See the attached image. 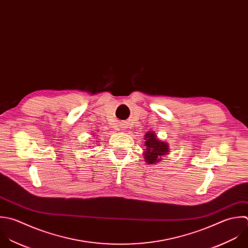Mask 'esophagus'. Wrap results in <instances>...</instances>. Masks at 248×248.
<instances>
[{"label":"esophagus","mask_w":248,"mask_h":248,"mask_svg":"<svg viewBox=\"0 0 248 248\" xmlns=\"http://www.w3.org/2000/svg\"><path fill=\"white\" fill-rule=\"evenodd\" d=\"M122 128H124V127H122Z\"/></svg>","instance_id":"obj_1"}]
</instances>
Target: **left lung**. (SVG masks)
<instances>
[{
  "label": "left lung",
  "mask_w": 248,
  "mask_h": 248,
  "mask_svg": "<svg viewBox=\"0 0 248 248\" xmlns=\"http://www.w3.org/2000/svg\"><path fill=\"white\" fill-rule=\"evenodd\" d=\"M144 158L148 164L154 165L161 161L162 157L169 155V145L167 142L158 139L154 131H149L145 134Z\"/></svg>",
  "instance_id": "8db88e82"
}]
</instances>
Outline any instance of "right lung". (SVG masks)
I'll use <instances>...</instances> for the list:
<instances>
[{"label": "right lung", "mask_w": 248, "mask_h": 248, "mask_svg": "<svg viewBox=\"0 0 248 248\" xmlns=\"http://www.w3.org/2000/svg\"><path fill=\"white\" fill-rule=\"evenodd\" d=\"M90 147H92V146H90Z\"/></svg>", "instance_id": "right-lung-1"}]
</instances>
